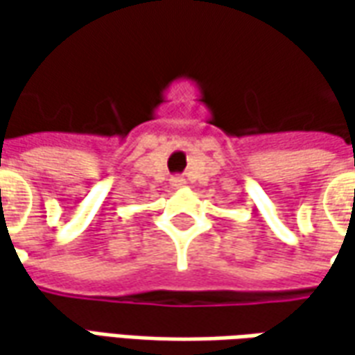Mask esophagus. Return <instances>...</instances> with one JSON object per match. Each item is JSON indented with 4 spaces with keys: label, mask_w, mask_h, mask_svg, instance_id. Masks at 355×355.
Masks as SVG:
<instances>
[{
    "label": "esophagus",
    "mask_w": 355,
    "mask_h": 355,
    "mask_svg": "<svg viewBox=\"0 0 355 355\" xmlns=\"http://www.w3.org/2000/svg\"><path fill=\"white\" fill-rule=\"evenodd\" d=\"M171 185H173V187H184L185 180H182V178H173V180H171Z\"/></svg>",
    "instance_id": "1"
}]
</instances>
